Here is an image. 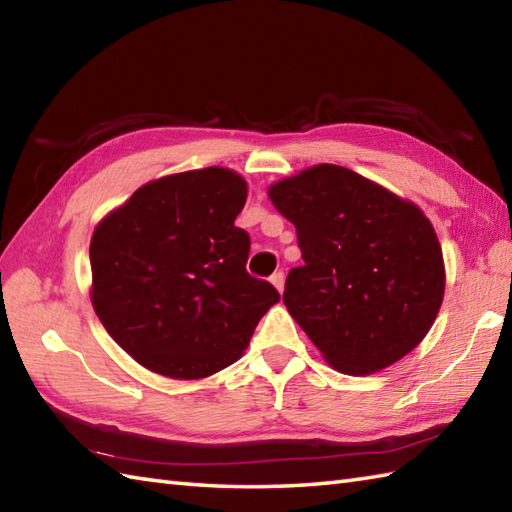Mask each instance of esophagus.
Listing matches in <instances>:
<instances>
[{
    "label": "esophagus",
    "instance_id": "1",
    "mask_svg": "<svg viewBox=\"0 0 512 512\" xmlns=\"http://www.w3.org/2000/svg\"><path fill=\"white\" fill-rule=\"evenodd\" d=\"M270 281H273V286H275L279 292H284V284H286L284 273H275L273 277H270Z\"/></svg>",
    "mask_w": 512,
    "mask_h": 512
}]
</instances>
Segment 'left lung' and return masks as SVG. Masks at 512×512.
<instances>
[{"label":"left lung","mask_w":512,"mask_h":512,"mask_svg":"<svg viewBox=\"0 0 512 512\" xmlns=\"http://www.w3.org/2000/svg\"><path fill=\"white\" fill-rule=\"evenodd\" d=\"M268 198L295 224L303 257L284 303L334 369L380 372L427 336L447 279L416 204L328 162L270 184Z\"/></svg>","instance_id":"8db88e82"}]
</instances>
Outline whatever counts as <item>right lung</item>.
Listing matches in <instances>:
<instances>
[{
	"label": "right lung",
	"mask_w": 512,
	"mask_h": 512,
	"mask_svg": "<svg viewBox=\"0 0 512 512\" xmlns=\"http://www.w3.org/2000/svg\"><path fill=\"white\" fill-rule=\"evenodd\" d=\"M246 180L226 167L143 184L96 224L92 306L136 363L176 380L233 365L279 301L246 273L250 237L235 226Z\"/></svg>",
	"instance_id": "right-lung-1"
}]
</instances>
